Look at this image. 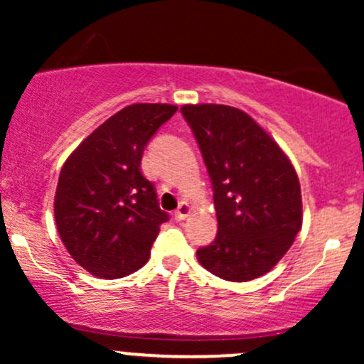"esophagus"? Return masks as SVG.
Masks as SVG:
<instances>
[{
  "label": "esophagus",
  "instance_id": "1",
  "mask_svg": "<svg viewBox=\"0 0 364 364\" xmlns=\"http://www.w3.org/2000/svg\"><path fill=\"white\" fill-rule=\"evenodd\" d=\"M188 215H190V205L188 203H185V200H181V203H179V208L176 209L174 218L178 220V222H181V220H185Z\"/></svg>",
  "mask_w": 364,
  "mask_h": 364
}]
</instances>
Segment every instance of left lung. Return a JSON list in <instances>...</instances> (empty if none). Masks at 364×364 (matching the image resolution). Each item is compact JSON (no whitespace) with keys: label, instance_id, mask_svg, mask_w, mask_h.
<instances>
[{"label":"left lung","instance_id":"obj_1","mask_svg":"<svg viewBox=\"0 0 364 364\" xmlns=\"http://www.w3.org/2000/svg\"><path fill=\"white\" fill-rule=\"evenodd\" d=\"M213 183L218 234L197 259L227 282L273 269L303 223L297 174L280 146L247 112L229 105H183Z\"/></svg>","mask_w":364,"mask_h":364}]
</instances>
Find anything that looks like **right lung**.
<instances>
[{
    "label": "right lung",
    "instance_id": "right-lung-1",
    "mask_svg": "<svg viewBox=\"0 0 364 364\" xmlns=\"http://www.w3.org/2000/svg\"><path fill=\"white\" fill-rule=\"evenodd\" d=\"M176 105L134 104L87 135L61 168L54 216L61 241L87 273L121 278L144 266L168 215L142 176L144 148Z\"/></svg>",
    "mask_w": 364,
    "mask_h": 364
}]
</instances>
